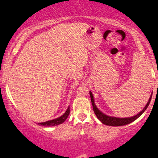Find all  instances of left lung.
Wrapping results in <instances>:
<instances>
[{"mask_svg":"<svg viewBox=\"0 0 158 158\" xmlns=\"http://www.w3.org/2000/svg\"><path fill=\"white\" fill-rule=\"evenodd\" d=\"M90 99H91V103L92 106H93L94 111L95 113L96 116L97 117V118L102 122L103 124L107 125V126H125V125H128L129 123H131L135 121V119H137L139 116L142 114L145 110H146V108H148V105H149L150 101H151L152 96L151 97L148 99V102L146 106H145V108L141 110L140 112L137 115L131 117H127V118H118V117H109V116H107L106 114H104L100 111L96 106V105L94 104V96L92 94L91 92L90 91Z\"/></svg>","mask_w":158,"mask_h":158,"instance_id":"obj_1","label":"left lung"}]
</instances>
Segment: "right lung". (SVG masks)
Here are the masks:
<instances>
[{
	"label": "right lung",
	"mask_w": 158,
	"mask_h": 158,
	"mask_svg": "<svg viewBox=\"0 0 158 158\" xmlns=\"http://www.w3.org/2000/svg\"><path fill=\"white\" fill-rule=\"evenodd\" d=\"M70 107H68V108L67 109L66 112L63 114L62 116L59 118H56L55 119H52V120H50V121H47V122L44 123H39V125H41L43 126H58V125L61 124L66 120V119L68 118V115L70 114Z\"/></svg>",
	"instance_id": "obj_1"
}]
</instances>
